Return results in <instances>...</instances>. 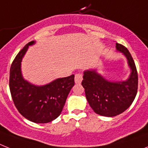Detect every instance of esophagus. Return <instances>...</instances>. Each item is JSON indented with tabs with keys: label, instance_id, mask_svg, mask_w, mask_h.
<instances>
[{
	"label": "esophagus",
	"instance_id": "1",
	"mask_svg": "<svg viewBox=\"0 0 148 148\" xmlns=\"http://www.w3.org/2000/svg\"><path fill=\"white\" fill-rule=\"evenodd\" d=\"M82 81V75L80 73L75 74V84H80Z\"/></svg>",
	"mask_w": 148,
	"mask_h": 148
}]
</instances>
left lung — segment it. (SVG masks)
<instances>
[{
  "label": "left lung",
  "mask_w": 148,
  "mask_h": 148,
  "mask_svg": "<svg viewBox=\"0 0 148 148\" xmlns=\"http://www.w3.org/2000/svg\"><path fill=\"white\" fill-rule=\"evenodd\" d=\"M117 52L125 57L130 74L125 80H108L97 69L84 71L82 85L90 107L97 114L107 117L119 115L126 110L135 100L138 90V73L135 62L126 47L116 44Z\"/></svg>",
  "instance_id": "obj_1"
}]
</instances>
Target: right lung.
Masks as SVG:
<instances>
[{
  "label": "right lung",
  "mask_w": 148,
  "mask_h": 148,
  "mask_svg": "<svg viewBox=\"0 0 148 148\" xmlns=\"http://www.w3.org/2000/svg\"><path fill=\"white\" fill-rule=\"evenodd\" d=\"M30 41L16 55L10 70V90L13 103L20 114L35 123H47L60 115L69 91L74 86V77L58 78L46 85H36L24 79L22 60Z\"/></svg>",
  "instance_id": "add662e5"
}]
</instances>
